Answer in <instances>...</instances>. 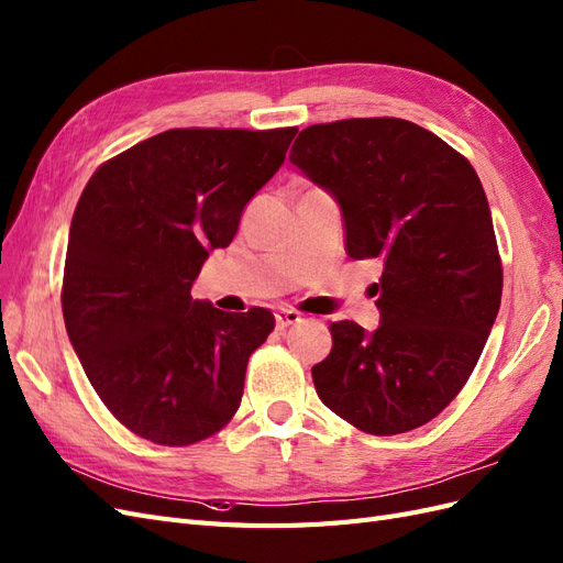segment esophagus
<instances>
[{
  "mask_svg": "<svg viewBox=\"0 0 563 563\" xmlns=\"http://www.w3.org/2000/svg\"><path fill=\"white\" fill-rule=\"evenodd\" d=\"M275 321H277V329H286V327H294V323H298L300 314L294 310H279L275 314Z\"/></svg>",
  "mask_w": 563,
  "mask_h": 563,
  "instance_id": "1",
  "label": "esophagus"
}]
</instances>
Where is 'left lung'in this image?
<instances>
[{"instance_id": "left-lung-1", "label": "left lung", "mask_w": 563, "mask_h": 563, "mask_svg": "<svg viewBox=\"0 0 563 563\" xmlns=\"http://www.w3.org/2000/svg\"><path fill=\"white\" fill-rule=\"evenodd\" d=\"M340 207L350 258H380V327L333 321L319 399L368 434H401L453 401L500 310L503 267L479 176L397 117L302 129L288 155Z\"/></svg>"}]
</instances>
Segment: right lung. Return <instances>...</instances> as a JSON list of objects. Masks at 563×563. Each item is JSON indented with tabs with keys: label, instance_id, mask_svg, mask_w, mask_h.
I'll list each match as a JSON object with an SVG mask.
<instances>
[{
	"label": "right lung",
	"instance_id": "add662e5",
	"mask_svg": "<svg viewBox=\"0 0 563 563\" xmlns=\"http://www.w3.org/2000/svg\"><path fill=\"white\" fill-rule=\"evenodd\" d=\"M298 129H172L103 164L67 236L63 317L110 413L162 446L216 434L236 413L246 364L275 317L192 300Z\"/></svg>",
	"mask_w": 563,
	"mask_h": 563
}]
</instances>
